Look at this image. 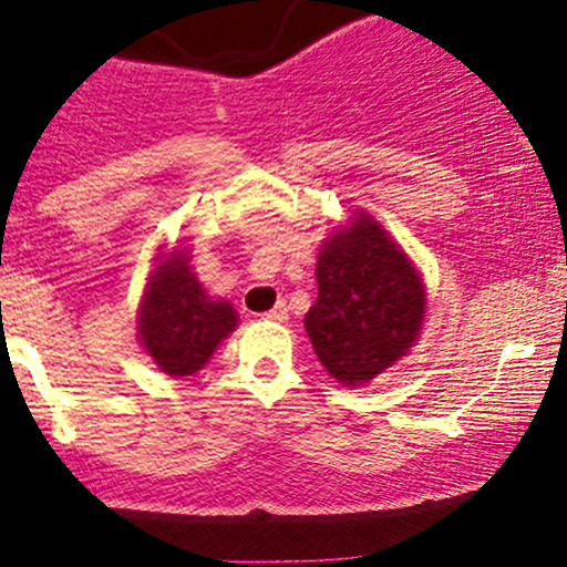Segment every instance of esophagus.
Returning <instances> with one entry per match:
<instances>
[{
    "label": "esophagus",
    "instance_id": "esophagus-1",
    "mask_svg": "<svg viewBox=\"0 0 567 567\" xmlns=\"http://www.w3.org/2000/svg\"><path fill=\"white\" fill-rule=\"evenodd\" d=\"M262 318L274 320V323H282V320H288V305H285V301H279V305L274 307V310H268Z\"/></svg>",
    "mask_w": 567,
    "mask_h": 567
}]
</instances>
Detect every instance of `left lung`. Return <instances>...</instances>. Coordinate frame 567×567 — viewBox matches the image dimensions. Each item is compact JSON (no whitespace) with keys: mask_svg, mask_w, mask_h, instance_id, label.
<instances>
[{"mask_svg":"<svg viewBox=\"0 0 567 567\" xmlns=\"http://www.w3.org/2000/svg\"><path fill=\"white\" fill-rule=\"evenodd\" d=\"M425 290L409 257L370 216L337 233L318 257V301L305 326L320 364L359 386L398 362L420 334Z\"/></svg>","mask_w":567,"mask_h":567,"instance_id":"obj_1","label":"left lung"}]
</instances>
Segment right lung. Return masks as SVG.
<instances>
[{
  "label": "right lung",
  "mask_w": 567,
  "mask_h": 567,
  "mask_svg": "<svg viewBox=\"0 0 567 567\" xmlns=\"http://www.w3.org/2000/svg\"><path fill=\"white\" fill-rule=\"evenodd\" d=\"M236 310L227 301H210L186 266V255L167 257L156 268L142 301L140 340L169 375L203 370L214 348L236 329Z\"/></svg>",
  "instance_id": "add662e5"
}]
</instances>
